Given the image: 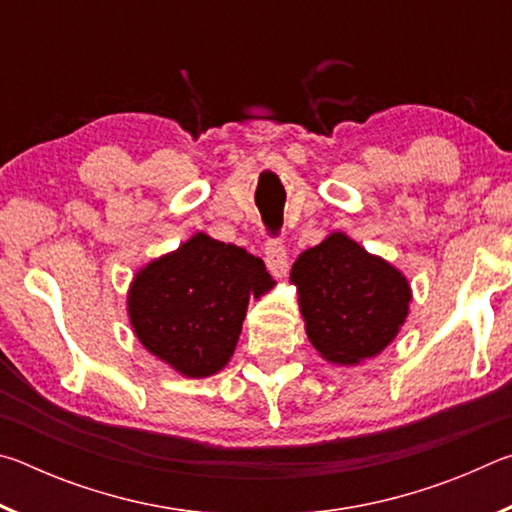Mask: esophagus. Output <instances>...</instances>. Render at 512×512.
Listing matches in <instances>:
<instances>
[{"label":"esophagus","mask_w":512,"mask_h":512,"mask_svg":"<svg viewBox=\"0 0 512 512\" xmlns=\"http://www.w3.org/2000/svg\"><path fill=\"white\" fill-rule=\"evenodd\" d=\"M264 259H266L268 271H271L275 277L287 275V271H289V257H287V248H284V241L280 237L266 239Z\"/></svg>","instance_id":"obj_1"}]
</instances>
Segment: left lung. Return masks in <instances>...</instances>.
I'll use <instances>...</instances> for the list:
<instances>
[{
  "label": "left lung",
  "instance_id": "obj_1",
  "mask_svg": "<svg viewBox=\"0 0 512 512\" xmlns=\"http://www.w3.org/2000/svg\"><path fill=\"white\" fill-rule=\"evenodd\" d=\"M291 282L311 345L334 363L375 357L409 314L406 277L343 232L305 250L291 268Z\"/></svg>",
  "mask_w": 512,
  "mask_h": 512
}]
</instances>
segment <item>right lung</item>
<instances>
[{"instance_id":"1","label":"right lung","mask_w":512,"mask_h":512,"mask_svg":"<svg viewBox=\"0 0 512 512\" xmlns=\"http://www.w3.org/2000/svg\"><path fill=\"white\" fill-rule=\"evenodd\" d=\"M273 284L262 259L198 232L135 275L128 316L146 350L201 379L230 361L250 296Z\"/></svg>"}]
</instances>
